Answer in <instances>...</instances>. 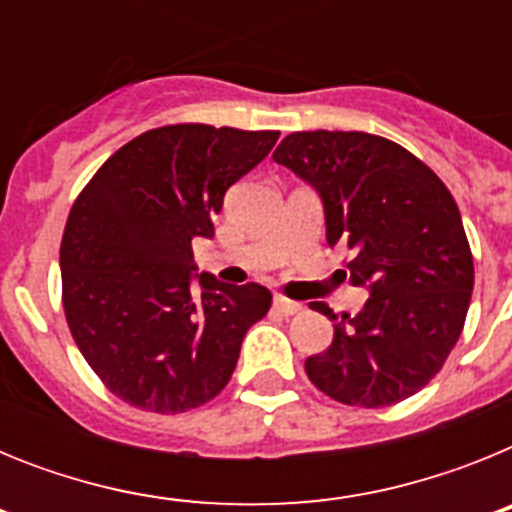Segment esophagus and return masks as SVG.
<instances>
[{"label":"esophagus","instance_id":"esophagus-1","mask_svg":"<svg viewBox=\"0 0 512 512\" xmlns=\"http://www.w3.org/2000/svg\"><path fill=\"white\" fill-rule=\"evenodd\" d=\"M274 312H279V315H295V312H300V302L295 300H287V297H274Z\"/></svg>","mask_w":512,"mask_h":512}]
</instances>
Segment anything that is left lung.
I'll return each instance as SVG.
<instances>
[{
	"instance_id": "obj_1",
	"label": "left lung",
	"mask_w": 512,
	"mask_h": 512,
	"mask_svg": "<svg viewBox=\"0 0 512 512\" xmlns=\"http://www.w3.org/2000/svg\"><path fill=\"white\" fill-rule=\"evenodd\" d=\"M274 161L318 189L325 238L351 253L343 279L372 295L354 318L323 302L333 343L305 361L330 400L387 408L431 382L459 341L474 261L459 207L428 166L382 135L289 133Z\"/></svg>"
}]
</instances>
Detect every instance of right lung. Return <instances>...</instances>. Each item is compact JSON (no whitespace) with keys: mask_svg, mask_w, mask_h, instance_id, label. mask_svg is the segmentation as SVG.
<instances>
[{"mask_svg":"<svg viewBox=\"0 0 512 512\" xmlns=\"http://www.w3.org/2000/svg\"><path fill=\"white\" fill-rule=\"evenodd\" d=\"M279 130L179 122L140 133L81 189L61 241V302L81 356L122 402L176 415L225 390L246 330L271 307L256 282L192 274L223 197ZM200 278L203 295L191 292Z\"/></svg>","mask_w":512,"mask_h":512,"instance_id":"obj_1","label":"right lung"}]
</instances>
